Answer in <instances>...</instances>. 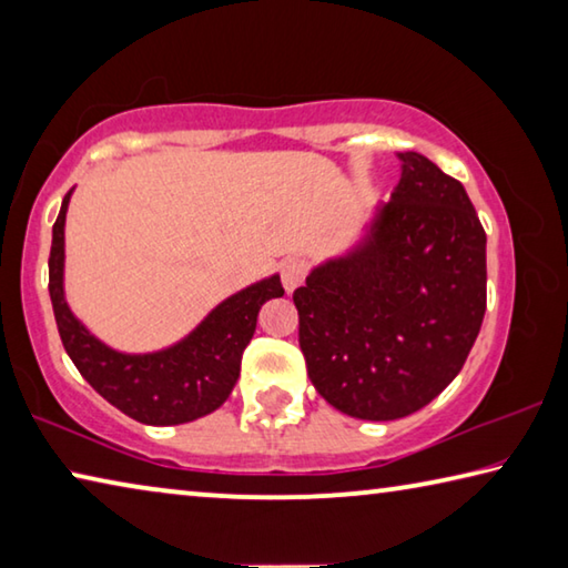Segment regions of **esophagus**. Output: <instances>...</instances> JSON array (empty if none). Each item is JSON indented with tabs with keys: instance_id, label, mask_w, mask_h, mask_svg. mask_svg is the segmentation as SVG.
Segmentation results:
<instances>
[{
	"instance_id": "obj_1",
	"label": "esophagus",
	"mask_w": 568,
	"mask_h": 568,
	"mask_svg": "<svg viewBox=\"0 0 568 568\" xmlns=\"http://www.w3.org/2000/svg\"><path fill=\"white\" fill-rule=\"evenodd\" d=\"M305 273H307V265L303 261H297V257H287V261L281 265V281H283L285 293L297 291L305 281Z\"/></svg>"
}]
</instances>
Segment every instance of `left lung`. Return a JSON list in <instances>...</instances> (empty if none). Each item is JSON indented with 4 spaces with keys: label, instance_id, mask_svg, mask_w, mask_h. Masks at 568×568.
I'll return each instance as SVG.
<instances>
[{
    "label": "left lung",
    "instance_id": "1",
    "mask_svg": "<svg viewBox=\"0 0 568 568\" xmlns=\"http://www.w3.org/2000/svg\"><path fill=\"white\" fill-rule=\"evenodd\" d=\"M355 243L293 293L315 390L345 416L428 406L474 348L486 313V233L458 180L418 152Z\"/></svg>",
    "mask_w": 568,
    "mask_h": 568
}]
</instances>
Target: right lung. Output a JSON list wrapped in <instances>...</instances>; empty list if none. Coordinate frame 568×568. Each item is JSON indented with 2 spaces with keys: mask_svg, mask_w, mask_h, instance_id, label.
Instances as JSON below:
<instances>
[{
  "mask_svg": "<svg viewBox=\"0 0 568 568\" xmlns=\"http://www.w3.org/2000/svg\"><path fill=\"white\" fill-rule=\"evenodd\" d=\"M62 200L52 227L50 297L57 328L82 378L100 396L148 426H180L223 406L240 376V358L257 313L285 291L273 273L217 303L185 338L150 353H124L88 331L64 297V223L72 200Z\"/></svg>",
  "mask_w": 568,
  "mask_h": 568,
  "instance_id": "right-lung-1",
  "label": "right lung"
}]
</instances>
